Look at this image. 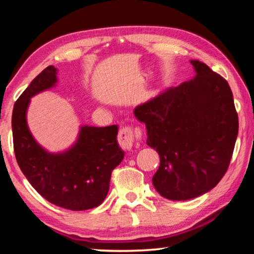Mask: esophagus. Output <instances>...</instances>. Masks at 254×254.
Here are the masks:
<instances>
[{
	"label": "esophagus",
	"instance_id": "obj_1",
	"mask_svg": "<svg viewBox=\"0 0 254 254\" xmlns=\"http://www.w3.org/2000/svg\"><path fill=\"white\" fill-rule=\"evenodd\" d=\"M134 135L139 136L140 132H136L134 134V132L132 131L131 127H123L119 131V135H118V141L120 147L124 150H131L133 148V143H134Z\"/></svg>",
	"mask_w": 254,
	"mask_h": 254
}]
</instances>
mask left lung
Returning <instances> with one entry per match:
<instances>
[{
	"mask_svg": "<svg viewBox=\"0 0 254 254\" xmlns=\"http://www.w3.org/2000/svg\"><path fill=\"white\" fill-rule=\"evenodd\" d=\"M190 64L194 78L133 111L145 124L147 144L160 157L153 186L170 200L195 198L216 186L229 168L239 132L227 81L199 60Z\"/></svg>",
	"mask_w": 254,
	"mask_h": 254,
	"instance_id": "1",
	"label": "left lung"
}]
</instances>
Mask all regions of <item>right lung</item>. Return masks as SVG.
<instances>
[{
  "label": "right lung",
  "mask_w": 254,
  "mask_h": 254,
  "mask_svg": "<svg viewBox=\"0 0 254 254\" xmlns=\"http://www.w3.org/2000/svg\"><path fill=\"white\" fill-rule=\"evenodd\" d=\"M58 69L47 67L15 102L12 132L16 161L28 182L51 204L70 210H86L103 203L111 174L124 158L117 136L119 127L80 126L69 148L50 152L34 139L28 127L30 101L58 83Z\"/></svg>",
  "instance_id": "obj_1"
}]
</instances>
